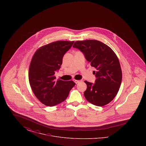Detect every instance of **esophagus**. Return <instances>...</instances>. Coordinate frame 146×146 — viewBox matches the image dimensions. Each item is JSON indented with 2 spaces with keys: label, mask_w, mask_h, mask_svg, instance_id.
<instances>
[{
  "label": "esophagus",
  "mask_w": 146,
  "mask_h": 146,
  "mask_svg": "<svg viewBox=\"0 0 146 146\" xmlns=\"http://www.w3.org/2000/svg\"><path fill=\"white\" fill-rule=\"evenodd\" d=\"M73 81L76 83L77 84L78 83H79L80 82V80H76V79H74L73 80Z\"/></svg>",
  "instance_id": "obj_1"
}]
</instances>
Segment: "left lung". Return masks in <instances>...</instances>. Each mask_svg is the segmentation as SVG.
I'll return each mask as SVG.
<instances>
[{
    "instance_id": "obj_1",
    "label": "left lung",
    "mask_w": 146,
    "mask_h": 146,
    "mask_svg": "<svg viewBox=\"0 0 146 146\" xmlns=\"http://www.w3.org/2000/svg\"><path fill=\"white\" fill-rule=\"evenodd\" d=\"M74 48L82 51L97 78L95 83L84 81L87 89L84 95L88 101L97 106L108 104L114 98L120 87L122 72L118 57L113 50L96 40L76 41Z\"/></svg>"
}]
</instances>
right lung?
<instances>
[{
    "label": "right lung",
    "mask_w": 146,
    "mask_h": 146,
    "mask_svg": "<svg viewBox=\"0 0 146 146\" xmlns=\"http://www.w3.org/2000/svg\"><path fill=\"white\" fill-rule=\"evenodd\" d=\"M74 41H56L40 47L35 52L29 67V82L35 96L46 106L64 101L76 83L72 81H55L54 76L62 63L63 57Z\"/></svg>",
    "instance_id": "right-lung-1"
}]
</instances>
